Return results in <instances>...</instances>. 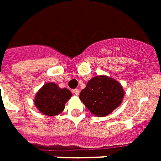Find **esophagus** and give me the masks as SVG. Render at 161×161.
<instances>
[{
  "label": "esophagus",
  "instance_id": "1",
  "mask_svg": "<svg viewBox=\"0 0 161 161\" xmlns=\"http://www.w3.org/2000/svg\"><path fill=\"white\" fill-rule=\"evenodd\" d=\"M73 92H74V94H75L76 96H78L79 93H80V91H79V89H75V90L73 91Z\"/></svg>",
  "mask_w": 161,
  "mask_h": 161
}]
</instances>
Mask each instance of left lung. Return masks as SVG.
Instances as JSON below:
<instances>
[{"instance_id": "8db88e82", "label": "left lung", "mask_w": 161, "mask_h": 161, "mask_svg": "<svg viewBox=\"0 0 161 161\" xmlns=\"http://www.w3.org/2000/svg\"><path fill=\"white\" fill-rule=\"evenodd\" d=\"M81 101L90 112L104 117L120 105L124 91L119 82L105 76H97L89 81L79 95Z\"/></svg>"}]
</instances>
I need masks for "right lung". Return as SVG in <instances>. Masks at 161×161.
Masks as SVG:
<instances>
[{
	"label": "right lung",
	"mask_w": 161,
	"mask_h": 161,
	"mask_svg": "<svg viewBox=\"0 0 161 161\" xmlns=\"http://www.w3.org/2000/svg\"><path fill=\"white\" fill-rule=\"evenodd\" d=\"M71 96L68 89H61L54 83H48L36 93L35 104L44 115L56 116L64 111L65 103Z\"/></svg>",
	"instance_id": "obj_1"
}]
</instances>
